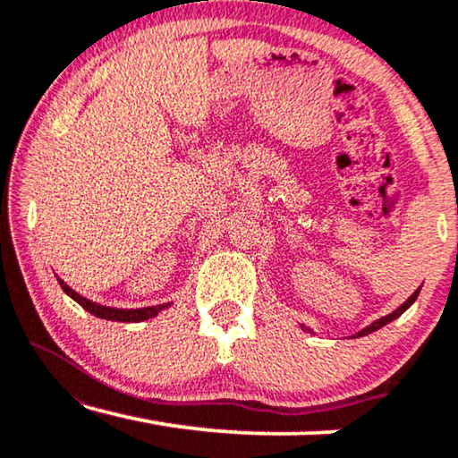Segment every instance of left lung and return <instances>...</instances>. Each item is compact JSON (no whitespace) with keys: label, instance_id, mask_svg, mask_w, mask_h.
Instances as JSON below:
<instances>
[{"label":"left lung","instance_id":"8db88e82","mask_svg":"<svg viewBox=\"0 0 458 458\" xmlns=\"http://www.w3.org/2000/svg\"><path fill=\"white\" fill-rule=\"evenodd\" d=\"M417 296H419V290H417L415 293H412V296H411L409 300H406V302H404L403 306H398L396 310L390 312V315L384 317V318H379V321H375V323L369 325V327H365V329H362V331H359V334H356V337H360V335H367V334H373V331L381 329V327H384V325H387V323H390V321H394V318H398L400 315H403V312H404L406 309H409V306H411L412 302H415Z\"/></svg>","mask_w":458,"mask_h":458}]
</instances>
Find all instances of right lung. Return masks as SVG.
I'll return each instance as SVG.
<instances>
[{
  "label": "right lung",
  "mask_w": 458,
  "mask_h": 458,
  "mask_svg": "<svg viewBox=\"0 0 458 458\" xmlns=\"http://www.w3.org/2000/svg\"><path fill=\"white\" fill-rule=\"evenodd\" d=\"M60 281V287L64 290L68 296H71L74 302H79L83 306L85 310H89L91 315H96L99 318H106V321H123V323H140V321H146V318H152L158 315L162 309H166V304H158V306H146V309H110V306H102V304H96L91 302V300H87L72 290V287H68L64 281Z\"/></svg>",
  "instance_id": "add662e5"
}]
</instances>
